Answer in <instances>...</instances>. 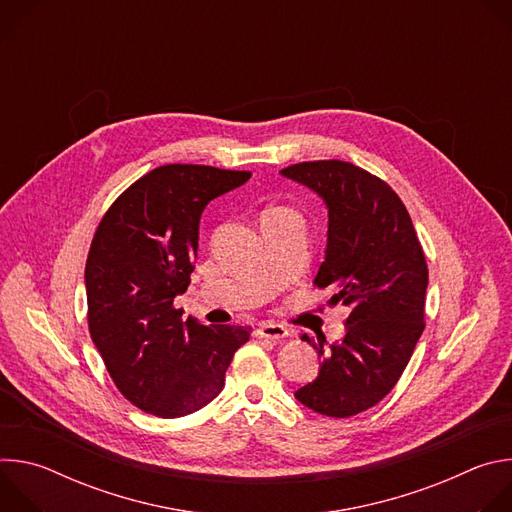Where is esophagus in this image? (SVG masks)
Wrapping results in <instances>:
<instances>
[{
  "label": "esophagus",
  "mask_w": 512,
  "mask_h": 512,
  "mask_svg": "<svg viewBox=\"0 0 512 512\" xmlns=\"http://www.w3.org/2000/svg\"><path fill=\"white\" fill-rule=\"evenodd\" d=\"M289 332L287 328H283L281 324H275V322H263L259 326V336L261 338H269V340H281L285 338Z\"/></svg>",
  "instance_id": "esophagus-1"
}]
</instances>
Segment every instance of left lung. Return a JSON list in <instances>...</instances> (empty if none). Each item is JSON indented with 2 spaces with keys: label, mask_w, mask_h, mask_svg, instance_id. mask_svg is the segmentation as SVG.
<instances>
[{
  "label": "left lung",
  "mask_w": 512,
  "mask_h": 512,
  "mask_svg": "<svg viewBox=\"0 0 512 512\" xmlns=\"http://www.w3.org/2000/svg\"><path fill=\"white\" fill-rule=\"evenodd\" d=\"M281 176L324 200L328 241L314 283L350 308L340 342L326 348V340L302 336L324 360L296 399L320 415L352 417L389 395L425 328V255L401 198L367 170L320 160Z\"/></svg>",
  "instance_id": "left-lung-1"
}]
</instances>
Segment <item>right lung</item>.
<instances>
[{
	"mask_svg": "<svg viewBox=\"0 0 512 512\" xmlns=\"http://www.w3.org/2000/svg\"><path fill=\"white\" fill-rule=\"evenodd\" d=\"M249 178L212 166H160L99 223L85 267L89 332L117 389L145 413L174 419L208 405L249 340L251 328L204 326L174 308L190 285L202 210Z\"/></svg>",
	"mask_w": 512,
	"mask_h": 512,
	"instance_id": "right-lung-1",
	"label": "right lung"
}]
</instances>
